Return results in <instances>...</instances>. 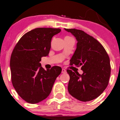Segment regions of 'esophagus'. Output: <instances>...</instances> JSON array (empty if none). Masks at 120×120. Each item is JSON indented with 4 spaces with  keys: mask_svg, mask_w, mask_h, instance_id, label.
I'll list each match as a JSON object with an SVG mask.
<instances>
[{
    "mask_svg": "<svg viewBox=\"0 0 120 120\" xmlns=\"http://www.w3.org/2000/svg\"><path fill=\"white\" fill-rule=\"evenodd\" d=\"M66 72H67V71H66V70L65 69H62V71H61L62 73H65Z\"/></svg>",
    "mask_w": 120,
    "mask_h": 120,
    "instance_id": "esophagus-1",
    "label": "esophagus"
}]
</instances>
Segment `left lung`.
I'll list each match as a JSON object with an SVG mask.
<instances>
[{
  "label": "left lung",
  "instance_id": "obj_1",
  "mask_svg": "<svg viewBox=\"0 0 120 120\" xmlns=\"http://www.w3.org/2000/svg\"><path fill=\"white\" fill-rule=\"evenodd\" d=\"M74 35L77 48L70 65L81 66L83 74L67 70L70 76L69 93L82 101L92 100L101 95L108 85L111 75L109 57L97 40L81 30L64 29Z\"/></svg>",
  "mask_w": 120,
  "mask_h": 120
}]
</instances>
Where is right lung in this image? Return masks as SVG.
<instances>
[{
    "label": "right lung",
    "mask_w": 120,
    "mask_h": 120,
    "mask_svg": "<svg viewBox=\"0 0 120 120\" xmlns=\"http://www.w3.org/2000/svg\"><path fill=\"white\" fill-rule=\"evenodd\" d=\"M60 29L36 28L25 34L15 46L10 60L12 85L27 103L36 104L47 98L61 68L45 70L40 61L49 55L52 37Z\"/></svg>",
    "instance_id": "add662e5"
}]
</instances>
